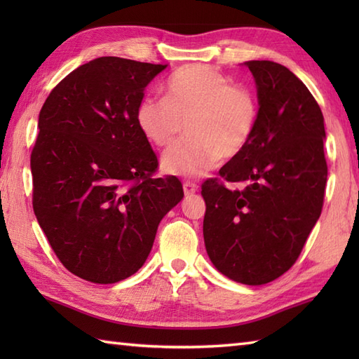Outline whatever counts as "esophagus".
Segmentation results:
<instances>
[{
  "instance_id": "1",
  "label": "esophagus",
  "mask_w": 359,
  "mask_h": 359,
  "mask_svg": "<svg viewBox=\"0 0 359 359\" xmlns=\"http://www.w3.org/2000/svg\"><path fill=\"white\" fill-rule=\"evenodd\" d=\"M196 191H197V185L194 184V182H189V180L184 182V193H185V196H193Z\"/></svg>"
}]
</instances>
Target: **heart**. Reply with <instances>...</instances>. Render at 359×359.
Masks as SVG:
<instances>
[{"mask_svg": "<svg viewBox=\"0 0 359 359\" xmlns=\"http://www.w3.org/2000/svg\"><path fill=\"white\" fill-rule=\"evenodd\" d=\"M259 117L255 90L208 65L172 72L165 98H143L135 114L140 133L158 148L170 147L185 123L188 135L162 157L163 171L184 177L205 174L220 157L241 154L253 139Z\"/></svg>", "mask_w": 359, "mask_h": 359, "instance_id": "b5f03b06", "label": "heart"}]
</instances>
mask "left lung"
Wrapping results in <instances>:
<instances>
[{
	"instance_id": "obj_1",
	"label": "left lung",
	"mask_w": 359,
	"mask_h": 359,
	"mask_svg": "<svg viewBox=\"0 0 359 359\" xmlns=\"http://www.w3.org/2000/svg\"><path fill=\"white\" fill-rule=\"evenodd\" d=\"M245 65L261 117L248 147L202 184L203 239L220 273L262 285L292 269L321 216L325 129L315 97L292 71L269 60ZM225 181L244 187L230 190Z\"/></svg>"
}]
</instances>
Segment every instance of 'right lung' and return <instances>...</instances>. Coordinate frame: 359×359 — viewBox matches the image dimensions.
I'll return each instance as SVG.
<instances>
[{
    "label": "right lung",
    "instance_id": "1",
    "mask_svg": "<svg viewBox=\"0 0 359 359\" xmlns=\"http://www.w3.org/2000/svg\"><path fill=\"white\" fill-rule=\"evenodd\" d=\"M165 67L95 58L66 75L40 111L34 212L60 262L85 280L134 274L184 197L175 175L154 177L158 160L135 120L144 88Z\"/></svg>",
    "mask_w": 359,
    "mask_h": 359
}]
</instances>
